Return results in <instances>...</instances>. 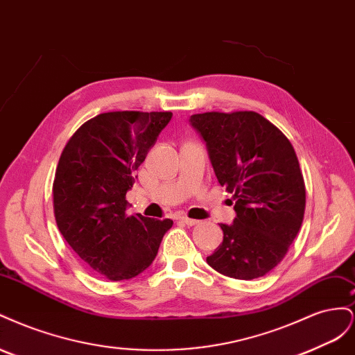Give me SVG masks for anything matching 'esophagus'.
<instances>
[{"label":"esophagus","mask_w":355,"mask_h":355,"mask_svg":"<svg viewBox=\"0 0 355 355\" xmlns=\"http://www.w3.org/2000/svg\"><path fill=\"white\" fill-rule=\"evenodd\" d=\"M180 220L184 222L185 225H188V227H192V225H197V223H198L197 219H191V218H187V216H182Z\"/></svg>","instance_id":"obj_1"}]
</instances>
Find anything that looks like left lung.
I'll use <instances>...</instances> for the list:
<instances>
[{"label":"left lung","instance_id":"1","mask_svg":"<svg viewBox=\"0 0 355 355\" xmlns=\"http://www.w3.org/2000/svg\"><path fill=\"white\" fill-rule=\"evenodd\" d=\"M219 184L232 192L235 218L207 256L218 272L253 280L282 262L304 220L305 184L288 139L252 111L194 114Z\"/></svg>","mask_w":355,"mask_h":355}]
</instances>
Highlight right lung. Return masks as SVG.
<instances>
[{
  "label": "right lung",
  "instance_id": "obj_1",
  "mask_svg": "<svg viewBox=\"0 0 355 355\" xmlns=\"http://www.w3.org/2000/svg\"><path fill=\"white\" fill-rule=\"evenodd\" d=\"M171 112H105L84 123L60 155L53 204L63 239L93 271L120 282L144 272L171 219L127 216V191Z\"/></svg>",
  "mask_w": 355,
  "mask_h": 355
}]
</instances>
